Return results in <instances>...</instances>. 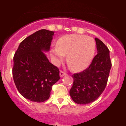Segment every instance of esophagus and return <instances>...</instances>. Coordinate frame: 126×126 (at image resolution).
I'll list each match as a JSON object with an SVG mask.
<instances>
[{
  "label": "esophagus",
  "instance_id": "34e87169",
  "mask_svg": "<svg viewBox=\"0 0 126 126\" xmlns=\"http://www.w3.org/2000/svg\"><path fill=\"white\" fill-rule=\"evenodd\" d=\"M66 75V73L64 72H63V71H60V77H63L64 76Z\"/></svg>",
  "mask_w": 126,
  "mask_h": 126
}]
</instances>
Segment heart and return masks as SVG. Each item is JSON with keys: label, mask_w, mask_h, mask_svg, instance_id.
<instances>
[{"label": "heart", "mask_w": 126, "mask_h": 126, "mask_svg": "<svg viewBox=\"0 0 126 126\" xmlns=\"http://www.w3.org/2000/svg\"><path fill=\"white\" fill-rule=\"evenodd\" d=\"M96 45L92 37L80 34H68L62 37L56 47L51 50L54 62L59 64L67 55V62L75 71L86 69L93 60Z\"/></svg>", "instance_id": "heart-1"}]
</instances>
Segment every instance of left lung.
<instances>
[{"label":"left lung","mask_w":126,"mask_h":126,"mask_svg":"<svg viewBox=\"0 0 126 126\" xmlns=\"http://www.w3.org/2000/svg\"><path fill=\"white\" fill-rule=\"evenodd\" d=\"M97 54L89 67L72 75L73 84L70 95L75 103L87 104L93 102L103 92L111 67L109 48L100 40L95 38Z\"/></svg>","instance_id":"obj_1"}]
</instances>
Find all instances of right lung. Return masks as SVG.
<instances>
[{
  "instance_id": "obj_1",
  "label": "right lung",
  "mask_w": 126,
  "mask_h": 126,
  "mask_svg": "<svg viewBox=\"0 0 126 126\" xmlns=\"http://www.w3.org/2000/svg\"><path fill=\"white\" fill-rule=\"evenodd\" d=\"M54 32L42 29L24 39L13 57V80L26 99L41 103L47 100L51 87L60 79L59 70L48 61L43 51L50 50Z\"/></svg>"
}]
</instances>
